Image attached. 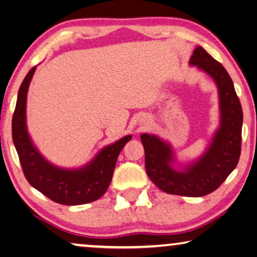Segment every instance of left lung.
Wrapping results in <instances>:
<instances>
[{"label": "left lung", "instance_id": "8db88e82", "mask_svg": "<svg viewBox=\"0 0 257 257\" xmlns=\"http://www.w3.org/2000/svg\"><path fill=\"white\" fill-rule=\"evenodd\" d=\"M189 65L203 70L215 83L220 123L200 156L189 163L176 159L173 147L155 134H141L149 179L164 192L203 197L223 183L237 166L241 150L242 109L228 71L201 46H197Z\"/></svg>", "mask_w": 257, "mask_h": 257}]
</instances>
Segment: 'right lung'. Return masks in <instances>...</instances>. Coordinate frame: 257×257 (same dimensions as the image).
Returning <instances> with one entry per match:
<instances>
[{"label": "right lung", "mask_w": 257, "mask_h": 257, "mask_svg": "<svg viewBox=\"0 0 257 257\" xmlns=\"http://www.w3.org/2000/svg\"><path fill=\"white\" fill-rule=\"evenodd\" d=\"M36 66L28 71L19 87L12 117V140L24 174L33 188L61 205L92 203L104 195L111 182L117 158L132 136H125L103 147L94 158L77 168H64L50 163L34 145L27 130V92Z\"/></svg>", "instance_id": "1"}]
</instances>
